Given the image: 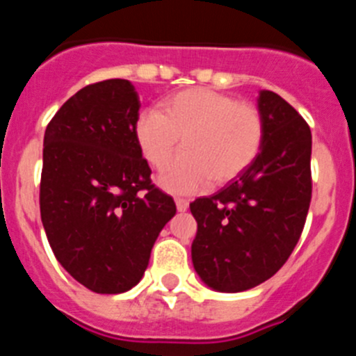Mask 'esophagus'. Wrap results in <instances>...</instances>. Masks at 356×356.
Wrapping results in <instances>:
<instances>
[{
  "label": "esophagus",
  "mask_w": 356,
  "mask_h": 356,
  "mask_svg": "<svg viewBox=\"0 0 356 356\" xmlns=\"http://www.w3.org/2000/svg\"><path fill=\"white\" fill-rule=\"evenodd\" d=\"M175 203H176V209H178V212H185V210L188 209V201L184 200V197H176Z\"/></svg>",
  "instance_id": "1"
}]
</instances>
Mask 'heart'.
<instances>
[{
	"label": "heart",
	"mask_w": 356,
	"mask_h": 356,
	"mask_svg": "<svg viewBox=\"0 0 356 356\" xmlns=\"http://www.w3.org/2000/svg\"><path fill=\"white\" fill-rule=\"evenodd\" d=\"M135 140L153 169H163L181 139V153L160 176L171 193H193L203 185H225L250 168L264 143V119L251 103L210 89H185L143 110Z\"/></svg>",
	"instance_id": "1"
}]
</instances>
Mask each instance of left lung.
Segmentation results:
<instances>
[{
    "mask_svg": "<svg viewBox=\"0 0 356 356\" xmlns=\"http://www.w3.org/2000/svg\"><path fill=\"white\" fill-rule=\"evenodd\" d=\"M264 143L246 171L197 197L193 264L210 289L242 292L271 278L303 232L312 197V134L284 97L260 90Z\"/></svg>",
    "mask_w": 356,
    "mask_h": 356,
    "instance_id": "obj_1",
    "label": "left lung"
}]
</instances>
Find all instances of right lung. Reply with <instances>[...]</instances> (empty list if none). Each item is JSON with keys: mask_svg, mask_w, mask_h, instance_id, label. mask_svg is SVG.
Listing matches in <instances>:
<instances>
[{"mask_svg": "<svg viewBox=\"0 0 356 356\" xmlns=\"http://www.w3.org/2000/svg\"><path fill=\"white\" fill-rule=\"evenodd\" d=\"M139 108L128 80L97 81L69 97L44 134L42 226L60 266L97 294L139 284L176 213L135 140Z\"/></svg>", "mask_w": 356, "mask_h": 356, "instance_id": "obj_1", "label": "right lung"}]
</instances>
